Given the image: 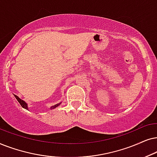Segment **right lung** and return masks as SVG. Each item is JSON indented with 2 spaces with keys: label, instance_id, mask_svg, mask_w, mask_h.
Listing matches in <instances>:
<instances>
[{
  "label": "right lung",
  "instance_id": "add662e5",
  "mask_svg": "<svg viewBox=\"0 0 157 157\" xmlns=\"http://www.w3.org/2000/svg\"><path fill=\"white\" fill-rule=\"evenodd\" d=\"M14 96H15V98H16V100H17L18 101V103H20V105H21V107H22V108H25V109L28 110V107H27V104H26V103H25V102L24 101V100H21V99H20V98H18L17 95H14ZM59 104H60V103H59V104H57V105H54V106H52V107L50 108H51V109H53V108H56V107H57V106L59 105Z\"/></svg>",
  "mask_w": 157,
  "mask_h": 157
}]
</instances>
